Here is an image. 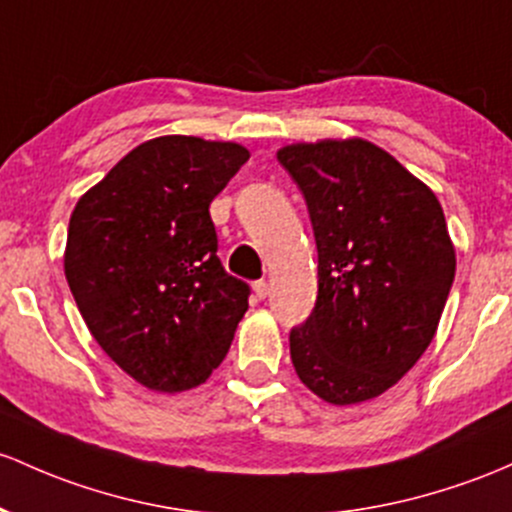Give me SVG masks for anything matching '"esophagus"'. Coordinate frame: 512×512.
Wrapping results in <instances>:
<instances>
[{
	"instance_id": "1",
	"label": "esophagus",
	"mask_w": 512,
	"mask_h": 512,
	"mask_svg": "<svg viewBox=\"0 0 512 512\" xmlns=\"http://www.w3.org/2000/svg\"><path fill=\"white\" fill-rule=\"evenodd\" d=\"M252 289H255V296H257V299H267V294H269V284L265 282V279H260V282L252 284Z\"/></svg>"
}]
</instances>
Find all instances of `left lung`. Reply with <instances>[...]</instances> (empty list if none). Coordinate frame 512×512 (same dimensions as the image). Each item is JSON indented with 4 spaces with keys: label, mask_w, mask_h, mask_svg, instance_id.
Returning <instances> with one entry per match:
<instances>
[{
    "label": "left lung",
    "mask_w": 512,
    "mask_h": 512,
    "mask_svg": "<svg viewBox=\"0 0 512 512\" xmlns=\"http://www.w3.org/2000/svg\"><path fill=\"white\" fill-rule=\"evenodd\" d=\"M318 247V299L291 330L303 384L333 406L391 389L435 338L454 245L428 184L362 138L284 145Z\"/></svg>",
    "instance_id": "obj_1"
}]
</instances>
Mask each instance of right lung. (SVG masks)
Listing matches in <instances>:
<instances>
[{
    "mask_svg": "<svg viewBox=\"0 0 512 512\" xmlns=\"http://www.w3.org/2000/svg\"><path fill=\"white\" fill-rule=\"evenodd\" d=\"M247 148L162 136L140 143L77 201L65 277L89 333L128 376L177 393L228 355L250 286L218 260L209 206Z\"/></svg>",
    "mask_w": 512,
    "mask_h": 512,
    "instance_id": "right-lung-1",
    "label": "right lung"
}]
</instances>
